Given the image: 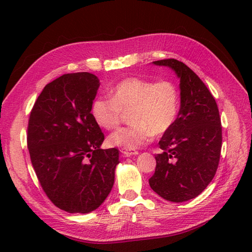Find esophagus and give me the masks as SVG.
Segmentation results:
<instances>
[{
    "label": "esophagus",
    "mask_w": 252,
    "mask_h": 252,
    "mask_svg": "<svg viewBox=\"0 0 252 252\" xmlns=\"http://www.w3.org/2000/svg\"><path fill=\"white\" fill-rule=\"evenodd\" d=\"M120 152L125 155L126 157H130V156H133V155L138 154L137 151H133V149H127V148H121Z\"/></svg>",
    "instance_id": "obj_1"
}]
</instances>
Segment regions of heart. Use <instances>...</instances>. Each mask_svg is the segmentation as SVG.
I'll return each mask as SVG.
<instances>
[{
  "instance_id": "obj_1",
  "label": "heart",
  "mask_w": 252,
  "mask_h": 252,
  "mask_svg": "<svg viewBox=\"0 0 252 252\" xmlns=\"http://www.w3.org/2000/svg\"><path fill=\"white\" fill-rule=\"evenodd\" d=\"M111 98L96 97L92 114L96 123L106 130L119 125L123 112L129 111V126H122L108 136L112 146L133 149L148 143L155 135L168 132L176 121L180 109L178 88L169 80L126 78L110 90Z\"/></svg>"
}]
</instances>
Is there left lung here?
<instances>
[{"mask_svg": "<svg viewBox=\"0 0 252 252\" xmlns=\"http://www.w3.org/2000/svg\"><path fill=\"white\" fill-rule=\"evenodd\" d=\"M155 65L172 68L180 78L181 108L159 142L152 189L163 199L183 202L206 189L220 162L222 126L217 101L200 78L184 63L168 58Z\"/></svg>", "mask_w": 252, "mask_h": 252, "instance_id": "8db88e82", "label": "left lung"}]
</instances>
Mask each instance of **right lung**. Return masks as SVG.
Masks as SVG:
<instances>
[{
	"mask_svg": "<svg viewBox=\"0 0 252 252\" xmlns=\"http://www.w3.org/2000/svg\"><path fill=\"white\" fill-rule=\"evenodd\" d=\"M99 87L89 72L66 73L46 84L32 107L27 144L47 198L69 213L97 209L110 192L117 148L100 149L104 133L91 114Z\"/></svg>",
	"mask_w": 252,
	"mask_h": 252,
	"instance_id": "add662e5",
	"label": "right lung"
}]
</instances>
